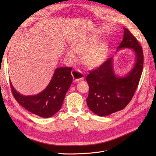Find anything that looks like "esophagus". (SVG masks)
<instances>
[{"label":"esophagus","mask_w":156,"mask_h":156,"mask_svg":"<svg viewBox=\"0 0 156 156\" xmlns=\"http://www.w3.org/2000/svg\"><path fill=\"white\" fill-rule=\"evenodd\" d=\"M71 74L73 76V78H74V80L75 82H77L79 81L80 80H83L84 78V74H82V73L80 71V70H76V69H74V70H72Z\"/></svg>","instance_id":"esophagus-1"}]
</instances>
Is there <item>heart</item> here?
<instances>
[{"label": "heart", "mask_w": 156, "mask_h": 156, "mask_svg": "<svg viewBox=\"0 0 156 156\" xmlns=\"http://www.w3.org/2000/svg\"><path fill=\"white\" fill-rule=\"evenodd\" d=\"M96 36L82 38L65 51L66 57L70 62L78 59V54H82L84 62L91 67H97L103 63L107 56V44L105 41H98Z\"/></svg>", "instance_id": "b5f03b06"}]
</instances>
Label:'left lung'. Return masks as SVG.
Returning <instances> with one entry per match:
<instances>
[{
    "instance_id": "obj_1",
    "label": "left lung",
    "mask_w": 156,
    "mask_h": 156,
    "mask_svg": "<svg viewBox=\"0 0 156 156\" xmlns=\"http://www.w3.org/2000/svg\"><path fill=\"white\" fill-rule=\"evenodd\" d=\"M132 49L135 54L133 68L123 77L114 72L111 58L87 76L89 92L87 102L90 110L98 116H108L123 109L133 98L144 68V54L137 39L124 28L123 39L117 50Z\"/></svg>"
}]
</instances>
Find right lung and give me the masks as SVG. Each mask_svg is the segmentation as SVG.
<instances>
[{
	"instance_id": "right-lung-1",
	"label": "right lung",
	"mask_w": 156,
	"mask_h": 156,
	"mask_svg": "<svg viewBox=\"0 0 156 156\" xmlns=\"http://www.w3.org/2000/svg\"><path fill=\"white\" fill-rule=\"evenodd\" d=\"M72 68L62 67L55 69L51 81L44 90L33 96L19 93L10 82L12 94L23 107L41 117L49 118L59 111L65 95L72 82Z\"/></svg>"
}]
</instances>
